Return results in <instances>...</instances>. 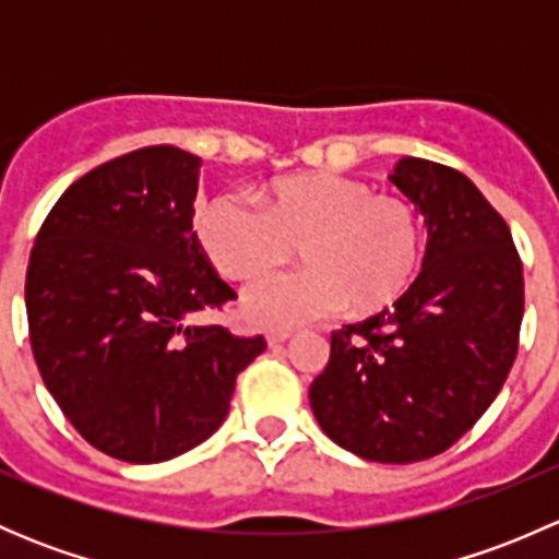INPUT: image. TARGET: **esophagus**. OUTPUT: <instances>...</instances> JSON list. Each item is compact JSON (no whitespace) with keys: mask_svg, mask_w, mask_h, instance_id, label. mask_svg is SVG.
<instances>
[{"mask_svg":"<svg viewBox=\"0 0 559 559\" xmlns=\"http://www.w3.org/2000/svg\"><path fill=\"white\" fill-rule=\"evenodd\" d=\"M267 346H281V343H286L292 337V330H267Z\"/></svg>","mask_w":559,"mask_h":559,"instance_id":"obj_1","label":"esophagus"}]
</instances>
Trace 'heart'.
<instances>
[{
  "label": "heart",
  "mask_w": 559,
  "mask_h": 559,
  "mask_svg": "<svg viewBox=\"0 0 559 559\" xmlns=\"http://www.w3.org/2000/svg\"><path fill=\"white\" fill-rule=\"evenodd\" d=\"M259 205L218 194L191 222L213 267L238 284L264 278L297 248L306 267L246 295L243 311L257 324L295 326L341 306L352 316L381 313L419 273V211L405 197L376 194L370 180L330 170L284 175L259 189Z\"/></svg>",
  "instance_id": "heart-1"
}]
</instances>
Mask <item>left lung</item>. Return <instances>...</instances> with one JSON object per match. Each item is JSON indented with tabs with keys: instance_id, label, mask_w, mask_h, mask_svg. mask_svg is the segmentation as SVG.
<instances>
[{
	"instance_id": "8db88e82",
	"label": "left lung",
	"mask_w": 559,
	"mask_h": 559,
	"mask_svg": "<svg viewBox=\"0 0 559 559\" xmlns=\"http://www.w3.org/2000/svg\"><path fill=\"white\" fill-rule=\"evenodd\" d=\"M389 180L425 216L421 273L392 308L332 332L308 397L337 447L405 465L447 452L498 397L524 278L509 224L471 178L405 156Z\"/></svg>"
}]
</instances>
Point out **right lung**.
I'll return each mask as SVG.
<instances>
[{"label": "right lung", "mask_w": 559, "mask_h": 559, "mask_svg": "<svg viewBox=\"0 0 559 559\" xmlns=\"http://www.w3.org/2000/svg\"><path fill=\"white\" fill-rule=\"evenodd\" d=\"M200 156L148 145L94 167L50 207L26 270L35 362L70 425L123 462L211 438L267 348L194 316L235 300L191 233Z\"/></svg>", "instance_id": "obj_1"}]
</instances>
